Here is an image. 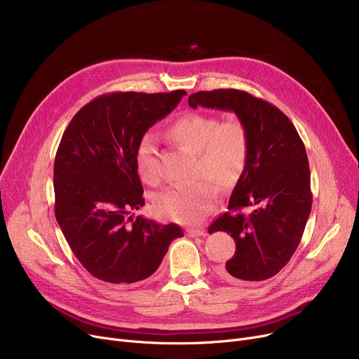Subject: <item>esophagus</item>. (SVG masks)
<instances>
[{
	"label": "esophagus",
	"mask_w": 359,
	"mask_h": 359,
	"mask_svg": "<svg viewBox=\"0 0 359 359\" xmlns=\"http://www.w3.org/2000/svg\"><path fill=\"white\" fill-rule=\"evenodd\" d=\"M203 230L202 229H187L186 230V234L189 236V237H201V236H203Z\"/></svg>",
	"instance_id": "1"
}]
</instances>
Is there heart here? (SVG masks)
Returning a JSON list of instances; mask_svg holds the SVG:
<instances>
[{
    "label": "heart",
    "mask_w": 359,
    "mask_h": 359,
    "mask_svg": "<svg viewBox=\"0 0 359 359\" xmlns=\"http://www.w3.org/2000/svg\"><path fill=\"white\" fill-rule=\"evenodd\" d=\"M167 135L196 156L195 179L205 180L187 187H168L154 198L153 211L160 219L196 224L214 210L217 189L230 191L240 180L249 156L248 129L237 118L218 122L208 113L187 111L168 126ZM135 165L144 183H160L156 148L148 135L137 145Z\"/></svg>",
    "instance_id": "obj_1"
}]
</instances>
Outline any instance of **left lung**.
<instances>
[{"instance_id":"8db88e82","label":"left lung","mask_w":359,"mask_h":359,"mask_svg":"<svg viewBox=\"0 0 359 359\" xmlns=\"http://www.w3.org/2000/svg\"><path fill=\"white\" fill-rule=\"evenodd\" d=\"M187 103L234 111L248 129V163L229 201L230 211L208 233L225 231L236 241L234 256L219 271L222 278L269 279L290 262L311 212L306 147L284 113L246 91H198ZM244 208L251 211L244 215Z\"/></svg>"}]
</instances>
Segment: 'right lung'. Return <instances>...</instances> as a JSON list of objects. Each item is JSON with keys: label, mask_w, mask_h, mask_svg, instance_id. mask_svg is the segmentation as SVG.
Listing matches in <instances>:
<instances>
[{"label": "right lung", "mask_w": 359, "mask_h": 359, "mask_svg": "<svg viewBox=\"0 0 359 359\" xmlns=\"http://www.w3.org/2000/svg\"><path fill=\"white\" fill-rule=\"evenodd\" d=\"M184 94H104L64 132L53 165L55 217L75 257L100 280L134 284L151 276L170 243L183 237L177 224L134 219V212L145 205L137 145Z\"/></svg>", "instance_id": "1"}]
</instances>
